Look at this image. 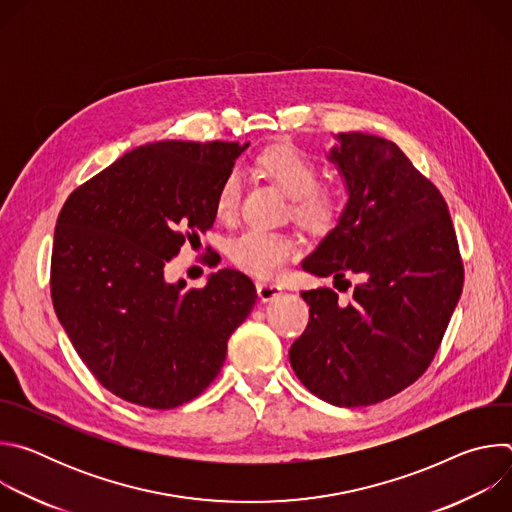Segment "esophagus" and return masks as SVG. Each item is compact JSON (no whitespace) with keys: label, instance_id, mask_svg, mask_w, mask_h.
Returning <instances> with one entry per match:
<instances>
[{"label":"esophagus","instance_id":"1","mask_svg":"<svg viewBox=\"0 0 512 512\" xmlns=\"http://www.w3.org/2000/svg\"><path fill=\"white\" fill-rule=\"evenodd\" d=\"M283 294V287L277 283H257V296L261 302H271Z\"/></svg>","mask_w":512,"mask_h":512}]
</instances>
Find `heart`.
<instances>
[{"label":"heart","instance_id":"b5f03b06","mask_svg":"<svg viewBox=\"0 0 512 512\" xmlns=\"http://www.w3.org/2000/svg\"><path fill=\"white\" fill-rule=\"evenodd\" d=\"M257 168L291 198V214L304 227L324 233L340 218L342 198L334 186L318 184L320 166L294 145H273L257 158ZM243 178L233 170L216 190L214 208L221 218H231L239 208ZM229 259L259 279L281 273L287 261L300 255V239L283 231L245 229L227 243Z\"/></svg>","mask_w":512,"mask_h":512}]
</instances>
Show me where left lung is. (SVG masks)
Masks as SVG:
<instances>
[{
	"mask_svg": "<svg viewBox=\"0 0 512 512\" xmlns=\"http://www.w3.org/2000/svg\"><path fill=\"white\" fill-rule=\"evenodd\" d=\"M336 139L328 160L348 202L302 267L334 285L362 281L346 306L330 287L302 291L310 322L289 362L322 401L364 407L427 371L462 296L464 265L442 192L393 141L358 131Z\"/></svg>",
	"mask_w": 512,
	"mask_h": 512,
	"instance_id": "1",
	"label": "left lung"
}]
</instances>
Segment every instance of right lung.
Returning <instances> with one entry per match:
<instances>
[{
	"instance_id": "add662e5",
	"label": "right lung",
	"mask_w": 512,
	"mask_h": 512,
	"mask_svg": "<svg viewBox=\"0 0 512 512\" xmlns=\"http://www.w3.org/2000/svg\"><path fill=\"white\" fill-rule=\"evenodd\" d=\"M249 143L141 145L72 192L56 221L50 296L93 377L123 401L172 409L221 373L257 291L237 269L204 287L164 269L216 218V190Z\"/></svg>"
}]
</instances>
